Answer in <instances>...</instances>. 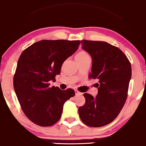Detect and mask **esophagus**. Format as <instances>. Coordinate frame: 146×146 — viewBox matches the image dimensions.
<instances>
[{"mask_svg": "<svg viewBox=\"0 0 146 146\" xmlns=\"http://www.w3.org/2000/svg\"><path fill=\"white\" fill-rule=\"evenodd\" d=\"M75 95H80V94H82V93H81V92H79L78 90H75Z\"/></svg>", "mask_w": 146, "mask_h": 146, "instance_id": "esophagus-1", "label": "esophagus"}]
</instances>
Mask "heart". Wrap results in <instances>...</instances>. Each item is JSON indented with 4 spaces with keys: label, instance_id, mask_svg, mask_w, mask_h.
<instances>
[{
    "label": "heart",
    "instance_id": "1",
    "mask_svg": "<svg viewBox=\"0 0 146 146\" xmlns=\"http://www.w3.org/2000/svg\"><path fill=\"white\" fill-rule=\"evenodd\" d=\"M88 57H90V56L86 52L80 51L76 54V56H75V58H76V60H82V59H85V58H88Z\"/></svg>",
    "mask_w": 146,
    "mask_h": 146
}]
</instances>
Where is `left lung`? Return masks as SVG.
Here are the masks:
<instances>
[{
  "instance_id": "8db88e82",
  "label": "left lung",
  "mask_w": 146,
  "mask_h": 146,
  "mask_svg": "<svg viewBox=\"0 0 146 146\" xmlns=\"http://www.w3.org/2000/svg\"><path fill=\"white\" fill-rule=\"evenodd\" d=\"M82 48L91 55L89 78L98 79L96 97L85 93L86 103L78 109L82 122L92 127L109 124L117 118L127 98L131 66L119 48L106 42L82 40Z\"/></svg>"
}]
</instances>
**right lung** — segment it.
<instances>
[{"instance_id":"obj_1","label":"right lung","mask_w":146,"mask_h":146,"mask_svg":"<svg viewBox=\"0 0 146 146\" xmlns=\"http://www.w3.org/2000/svg\"><path fill=\"white\" fill-rule=\"evenodd\" d=\"M79 40H43L24 50L17 62L13 86L21 109L35 124L52 126L61 117L63 105L74 96L72 89L50 88L64 60L78 48Z\"/></svg>"}]
</instances>
